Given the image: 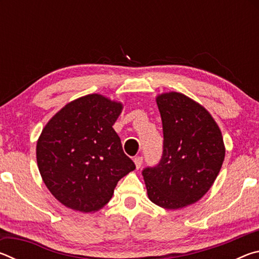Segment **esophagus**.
<instances>
[{"label": "esophagus", "mask_w": 259, "mask_h": 259, "mask_svg": "<svg viewBox=\"0 0 259 259\" xmlns=\"http://www.w3.org/2000/svg\"><path fill=\"white\" fill-rule=\"evenodd\" d=\"M134 162L136 164V168L139 169L140 166H142V163H143V157L142 156H136L134 159Z\"/></svg>", "instance_id": "esophagus-1"}]
</instances>
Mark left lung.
<instances>
[{
    "mask_svg": "<svg viewBox=\"0 0 259 259\" xmlns=\"http://www.w3.org/2000/svg\"><path fill=\"white\" fill-rule=\"evenodd\" d=\"M163 129L160 163L143 170L147 195L161 208L176 210L202 198L225 157L222 131L207 109L181 93L156 96Z\"/></svg>",
    "mask_w": 259,
    "mask_h": 259,
    "instance_id": "1",
    "label": "left lung"
}]
</instances>
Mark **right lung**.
Listing matches in <instances>:
<instances>
[{"mask_svg": "<svg viewBox=\"0 0 259 259\" xmlns=\"http://www.w3.org/2000/svg\"><path fill=\"white\" fill-rule=\"evenodd\" d=\"M122 108L103 95H87L65 105L43 128L36 144L38 171L65 207L98 211L117 182L136 169L113 129Z\"/></svg>", "mask_w": 259, "mask_h": 259, "instance_id": "obj_1", "label": "right lung"}]
</instances>
